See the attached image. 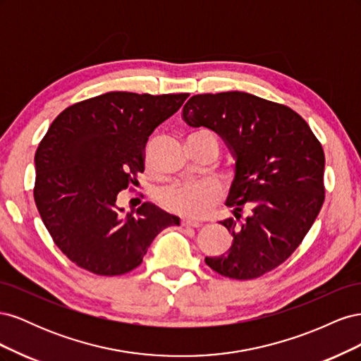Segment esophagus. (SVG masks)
I'll list each match as a JSON object with an SVG mask.
<instances>
[{"mask_svg":"<svg viewBox=\"0 0 361 361\" xmlns=\"http://www.w3.org/2000/svg\"><path fill=\"white\" fill-rule=\"evenodd\" d=\"M182 226L183 227H200L202 223L200 221H194V220H182Z\"/></svg>","mask_w":361,"mask_h":361,"instance_id":"obj_1","label":"esophagus"}]
</instances>
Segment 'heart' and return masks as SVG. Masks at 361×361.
Returning a JSON list of instances; mask_svg holds the SVG:
<instances>
[{"instance_id":"b5f03b06","label":"heart","mask_w":361,"mask_h":361,"mask_svg":"<svg viewBox=\"0 0 361 361\" xmlns=\"http://www.w3.org/2000/svg\"><path fill=\"white\" fill-rule=\"evenodd\" d=\"M191 135H204L214 138L215 134L209 129H197ZM220 199V190L209 182H183L162 190L159 200L166 209L188 218H200L212 209Z\"/></svg>"}]
</instances>
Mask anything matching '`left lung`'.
<instances>
[{
	"label": "left lung",
	"mask_w": 361,
	"mask_h": 361,
	"mask_svg": "<svg viewBox=\"0 0 361 361\" xmlns=\"http://www.w3.org/2000/svg\"><path fill=\"white\" fill-rule=\"evenodd\" d=\"M182 118L214 130L235 159L226 200L235 218L221 221L233 241L226 255L206 257V265L228 279L264 276L297 250L321 211V143L289 106L244 92L195 94Z\"/></svg>",
	"instance_id": "1"
}]
</instances>
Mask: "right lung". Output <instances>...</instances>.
Returning a JSON list of instances; mask_svg holds the SVG:
<instances>
[{
	"label": "right lung",
	"mask_w": 361,
	"mask_h": 361,
	"mask_svg": "<svg viewBox=\"0 0 361 361\" xmlns=\"http://www.w3.org/2000/svg\"><path fill=\"white\" fill-rule=\"evenodd\" d=\"M188 93L111 92L66 108L36 150L35 202L56 245L97 276L137 268L155 236L180 218L145 202L123 215L117 195L145 171L152 133Z\"/></svg>",
	"instance_id": "add662e5"
}]
</instances>
